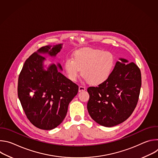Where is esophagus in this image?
I'll return each instance as SVG.
<instances>
[{"instance_id":"1","label":"esophagus","mask_w":158,"mask_h":158,"mask_svg":"<svg viewBox=\"0 0 158 158\" xmlns=\"http://www.w3.org/2000/svg\"><path fill=\"white\" fill-rule=\"evenodd\" d=\"M85 87L83 85H79V91L81 92V91H85Z\"/></svg>"}]
</instances>
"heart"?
Instances as JSON below:
<instances>
[{
    "instance_id": "heart-1",
    "label": "heart",
    "mask_w": 158,
    "mask_h": 158,
    "mask_svg": "<svg viewBox=\"0 0 158 158\" xmlns=\"http://www.w3.org/2000/svg\"><path fill=\"white\" fill-rule=\"evenodd\" d=\"M115 66V58L112 53L102 50L84 48L76 51L73 59H67L64 69L67 77L76 82L81 74L90 84H103L110 77Z\"/></svg>"
}]
</instances>
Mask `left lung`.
I'll use <instances>...</instances> for the list:
<instances>
[{"label":"left lung","instance_id":"left-lung-1","mask_svg":"<svg viewBox=\"0 0 158 158\" xmlns=\"http://www.w3.org/2000/svg\"><path fill=\"white\" fill-rule=\"evenodd\" d=\"M107 81L89 87L87 110L97 123L112 127L126 121L136 108L141 87V74L134 62L120 59Z\"/></svg>","mask_w":158,"mask_h":158}]
</instances>
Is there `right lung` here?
<instances>
[{"instance_id":"1","label":"right lung","mask_w":158,"mask_h":158,"mask_svg":"<svg viewBox=\"0 0 158 158\" xmlns=\"http://www.w3.org/2000/svg\"><path fill=\"white\" fill-rule=\"evenodd\" d=\"M61 44L46 46L34 52L26 60L19 74L17 93L25 114L35 127L51 130L64 119L69 102L77 94L79 87L58 71L55 64L48 71L43 68L44 57L39 53L55 56ZM58 66L62 69L61 65Z\"/></svg>"}]
</instances>
